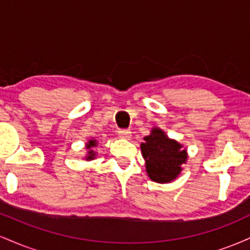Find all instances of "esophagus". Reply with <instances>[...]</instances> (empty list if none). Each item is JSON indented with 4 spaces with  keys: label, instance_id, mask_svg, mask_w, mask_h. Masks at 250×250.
<instances>
[{
    "label": "esophagus",
    "instance_id": "1",
    "mask_svg": "<svg viewBox=\"0 0 250 250\" xmlns=\"http://www.w3.org/2000/svg\"><path fill=\"white\" fill-rule=\"evenodd\" d=\"M119 136L121 137V139L129 140L131 137V131L129 130V129H121V130L119 131Z\"/></svg>",
    "mask_w": 250,
    "mask_h": 250
}]
</instances>
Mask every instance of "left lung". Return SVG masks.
<instances>
[{"instance_id": "left-lung-1", "label": "left lung", "mask_w": 250, "mask_h": 250, "mask_svg": "<svg viewBox=\"0 0 250 250\" xmlns=\"http://www.w3.org/2000/svg\"><path fill=\"white\" fill-rule=\"evenodd\" d=\"M141 145L148 176L155 182L168 183L176 179L187 161V150L175 140L169 139L160 128H153Z\"/></svg>"}]
</instances>
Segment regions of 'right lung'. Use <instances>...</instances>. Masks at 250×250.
Segmentation results:
<instances>
[{
	"label": "right lung",
	"mask_w": 250,
	"mask_h": 250,
	"mask_svg": "<svg viewBox=\"0 0 250 250\" xmlns=\"http://www.w3.org/2000/svg\"><path fill=\"white\" fill-rule=\"evenodd\" d=\"M97 146V141L96 140H89L87 146H85V148L88 149V154H87V157H85V160H94L96 156V151L94 150V147H96Z\"/></svg>",
	"instance_id": "right-lung-1"
}]
</instances>
